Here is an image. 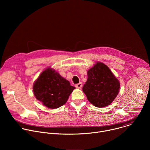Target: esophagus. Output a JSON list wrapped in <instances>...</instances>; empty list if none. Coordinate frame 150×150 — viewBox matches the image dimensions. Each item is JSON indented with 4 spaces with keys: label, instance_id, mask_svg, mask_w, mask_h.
<instances>
[{
    "label": "esophagus",
    "instance_id": "esophagus-1",
    "mask_svg": "<svg viewBox=\"0 0 150 150\" xmlns=\"http://www.w3.org/2000/svg\"><path fill=\"white\" fill-rule=\"evenodd\" d=\"M82 87V82H79V83L75 85V87H76L77 88H81Z\"/></svg>",
    "mask_w": 150,
    "mask_h": 150
}]
</instances>
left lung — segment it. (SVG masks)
Listing matches in <instances>:
<instances>
[{
  "label": "left lung",
  "instance_id": "1",
  "mask_svg": "<svg viewBox=\"0 0 150 150\" xmlns=\"http://www.w3.org/2000/svg\"><path fill=\"white\" fill-rule=\"evenodd\" d=\"M88 79L82 91L88 100L97 108L110 104L118 94L120 83L110 69L97 62L87 72Z\"/></svg>",
  "mask_w": 150,
  "mask_h": 150
}]
</instances>
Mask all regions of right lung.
Wrapping results in <instances>:
<instances>
[{
    "mask_svg": "<svg viewBox=\"0 0 150 150\" xmlns=\"http://www.w3.org/2000/svg\"><path fill=\"white\" fill-rule=\"evenodd\" d=\"M75 88L50 68L40 74L33 85L35 98L50 109H57L65 104Z\"/></svg>",
    "mask_w": 150,
    "mask_h": 150,
    "instance_id": "obj_1",
    "label": "right lung"
}]
</instances>
